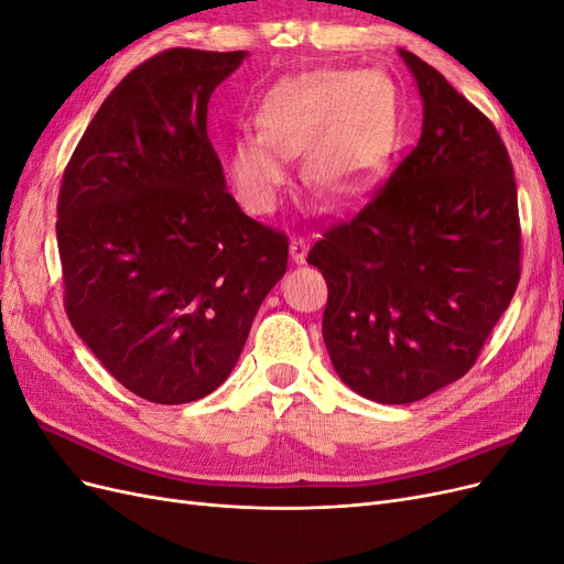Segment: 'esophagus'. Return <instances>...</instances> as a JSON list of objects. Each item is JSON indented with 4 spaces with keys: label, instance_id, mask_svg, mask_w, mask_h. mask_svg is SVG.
Here are the masks:
<instances>
[{
    "label": "esophagus",
    "instance_id": "34e87169",
    "mask_svg": "<svg viewBox=\"0 0 564 564\" xmlns=\"http://www.w3.org/2000/svg\"><path fill=\"white\" fill-rule=\"evenodd\" d=\"M289 251H292V259L296 263H303L305 253H308V240H305V237H301V235L292 237V247H289Z\"/></svg>",
    "mask_w": 564,
    "mask_h": 564
}]
</instances>
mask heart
Instances as JSON below:
<instances>
[{
  "label": "heart",
  "instance_id": "obj_1",
  "mask_svg": "<svg viewBox=\"0 0 564 564\" xmlns=\"http://www.w3.org/2000/svg\"><path fill=\"white\" fill-rule=\"evenodd\" d=\"M386 108L373 75L319 70L272 87L259 106V131L237 135L228 172L235 193L253 214L278 207L286 160L303 155V174L317 193L348 197L360 191L377 160Z\"/></svg>",
  "mask_w": 564,
  "mask_h": 564
}]
</instances>
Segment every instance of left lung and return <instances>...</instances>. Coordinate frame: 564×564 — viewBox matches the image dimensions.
Returning <instances> with one entry per match:
<instances>
[{"mask_svg": "<svg viewBox=\"0 0 564 564\" xmlns=\"http://www.w3.org/2000/svg\"><path fill=\"white\" fill-rule=\"evenodd\" d=\"M423 98L421 139L308 253L329 296L322 336L362 398L409 404L470 371L520 282L518 185L491 119L400 51Z\"/></svg>", "mask_w": 564, "mask_h": 564, "instance_id": "left-lung-1", "label": "left lung"}]
</instances>
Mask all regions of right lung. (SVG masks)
I'll use <instances>...</instances> for the list:
<instances>
[{"label": "right lung", "mask_w": 564, "mask_h": 564, "mask_svg": "<svg viewBox=\"0 0 564 564\" xmlns=\"http://www.w3.org/2000/svg\"><path fill=\"white\" fill-rule=\"evenodd\" d=\"M245 51L166 48L117 84L58 193L67 319L133 395L185 404L224 383L289 237L226 191L207 133L214 89Z\"/></svg>", "instance_id": "1"}]
</instances>
